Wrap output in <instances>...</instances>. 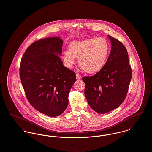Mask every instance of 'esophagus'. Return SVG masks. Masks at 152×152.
Wrapping results in <instances>:
<instances>
[{"label":"esophagus","mask_w":152,"mask_h":152,"mask_svg":"<svg viewBox=\"0 0 152 152\" xmlns=\"http://www.w3.org/2000/svg\"><path fill=\"white\" fill-rule=\"evenodd\" d=\"M76 79L77 80H80L81 79V77H82V76L81 75H80V74H76Z\"/></svg>","instance_id":"esophagus-1"}]
</instances>
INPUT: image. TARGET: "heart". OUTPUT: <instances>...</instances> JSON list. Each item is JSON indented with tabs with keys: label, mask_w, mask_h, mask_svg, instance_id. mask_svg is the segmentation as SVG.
<instances>
[{
	"label": "heart",
	"mask_w": 152,
	"mask_h": 152,
	"mask_svg": "<svg viewBox=\"0 0 152 152\" xmlns=\"http://www.w3.org/2000/svg\"><path fill=\"white\" fill-rule=\"evenodd\" d=\"M109 45L102 37L81 41H74L69 45V51L63 53V62L66 67L72 68L78 58L81 67L88 73L99 72L103 68L108 56Z\"/></svg>",
	"instance_id": "b5f03b06"
}]
</instances>
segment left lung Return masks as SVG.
<instances>
[{"label":"left lung","mask_w":152,"mask_h":152,"mask_svg":"<svg viewBox=\"0 0 152 152\" xmlns=\"http://www.w3.org/2000/svg\"><path fill=\"white\" fill-rule=\"evenodd\" d=\"M110 53L103 68L92 76L82 78L84 94L90 107L104 114L118 108L124 101L132 79L128 53L118 40L108 35Z\"/></svg>","instance_id":"left-lung-1"}]
</instances>
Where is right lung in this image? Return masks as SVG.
<instances>
[{
    "mask_svg": "<svg viewBox=\"0 0 152 152\" xmlns=\"http://www.w3.org/2000/svg\"><path fill=\"white\" fill-rule=\"evenodd\" d=\"M63 40L48 37L31 44L23 55L20 76L26 97L39 112L50 117L61 115L68 104L75 73L59 58Z\"/></svg>",
    "mask_w": 152,
    "mask_h": 152,
    "instance_id": "1",
    "label": "right lung"
}]
</instances>
